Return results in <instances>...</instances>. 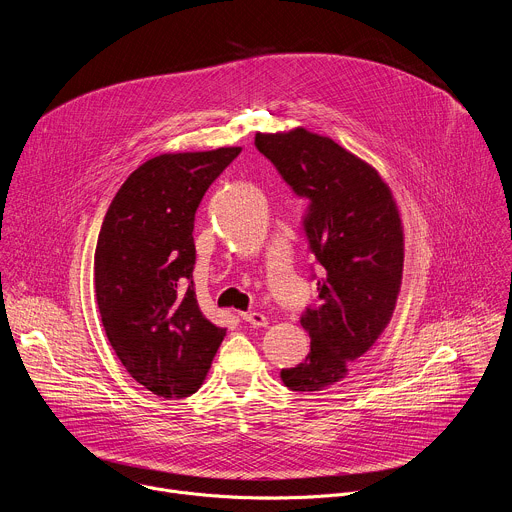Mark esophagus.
Segmentation results:
<instances>
[{
	"label": "esophagus",
	"mask_w": 512,
	"mask_h": 512,
	"mask_svg": "<svg viewBox=\"0 0 512 512\" xmlns=\"http://www.w3.org/2000/svg\"><path fill=\"white\" fill-rule=\"evenodd\" d=\"M241 318L251 324V326H267V316L259 314V312H241Z\"/></svg>",
	"instance_id": "34e87169"
}]
</instances>
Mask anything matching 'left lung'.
I'll return each mask as SVG.
<instances>
[{
  "label": "left lung",
  "mask_w": 512,
  "mask_h": 512,
  "mask_svg": "<svg viewBox=\"0 0 512 512\" xmlns=\"http://www.w3.org/2000/svg\"><path fill=\"white\" fill-rule=\"evenodd\" d=\"M255 145L310 200L304 229L322 265V304L300 320L310 354L279 377L291 391H324L346 379L391 322L403 279L401 214L381 174L326 135L257 131Z\"/></svg>",
  "instance_id": "left-lung-1"
}]
</instances>
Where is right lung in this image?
Returning a JSON list of instances; mask_svg holds the SVG:
<instances>
[{
  "label": "right lung",
  "instance_id": "add662e5",
  "mask_svg": "<svg viewBox=\"0 0 512 512\" xmlns=\"http://www.w3.org/2000/svg\"><path fill=\"white\" fill-rule=\"evenodd\" d=\"M241 148L162 154L115 194L95 249L105 334L127 373L164 399L200 389L227 330L200 312L194 214Z\"/></svg>",
  "mask_w": 512,
  "mask_h": 512
}]
</instances>
